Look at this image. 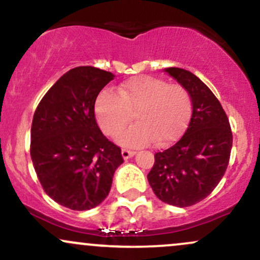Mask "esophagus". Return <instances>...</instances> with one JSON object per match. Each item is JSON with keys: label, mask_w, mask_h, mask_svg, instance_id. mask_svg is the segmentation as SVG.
I'll return each instance as SVG.
<instances>
[{"label": "esophagus", "mask_w": 260, "mask_h": 260, "mask_svg": "<svg viewBox=\"0 0 260 260\" xmlns=\"http://www.w3.org/2000/svg\"><path fill=\"white\" fill-rule=\"evenodd\" d=\"M136 155V151L128 150V149H122V156H123L124 160H128L129 157H132Z\"/></svg>", "instance_id": "1"}]
</instances>
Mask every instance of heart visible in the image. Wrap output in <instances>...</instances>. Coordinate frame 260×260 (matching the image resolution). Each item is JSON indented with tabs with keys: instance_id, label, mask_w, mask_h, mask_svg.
I'll return each mask as SVG.
<instances>
[{
	"instance_id": "obj_1",
	"label": "heart",
	"mask_w": 260,
	"mask_h": 260,
	"mask_svg": "<svg viewBox=\"0 0 260 260\" xmlns=\"http://www.w3.org/2000/svg\"><path fill=\"white\" fill-rule=\"evenodd\" d=\"M95 117L106 136L115 138L134 118L137 123L118 138L122 145L144 147L154 142L166 147L186 129L192 113L189 92L180 84L151 76H138L122 83L117 94L104 90L94 105Z\"/></svg>"
}]
</instances>
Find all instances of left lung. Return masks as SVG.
Masks as SVG:
<instances>
[{
	"label": "left lung",
	"mask_w": 260,
	"mask_h": 260,
	"mask_svg": "<svg viewBox=\"0 0 260 260\" xmlns=\"http://www.w3.org/2000/svg\"><path fill=\"white\" fill-rule=\"evenodd\" d=\"M165 71L189 92L192 117L175 145L154 155L148 181L161 202L186 208L207 198L221 181L232 132L220 101L198 77L182 68Z\"/></svg>",
	"instance_id": "8db88e82"
}]
</instances>
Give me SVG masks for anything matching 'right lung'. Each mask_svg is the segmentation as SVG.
I'll use <instances>...</instances> for the list:
<instances>
[{"label": "right lung", "mask_w": 260, "mask_h": 260, "mask_svg": "<svg viewBox=\"0 0 260 260\" xmlns=\"http://www.w3.org/2000/svg\"><path fill=\"white\" fill-rule=\"evenodd\" d=\"M111 72L84 66L68 71L44 95L30 131V156L43 189L72 210L95 208L106 198L121 148L104 136L94 105Z\"/></svg>", "instance_id": "obj_1"}]
</instances>
